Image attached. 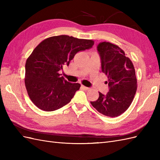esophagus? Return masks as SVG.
I'll use <instances>...</instances> for the list:
<instances>
[{"instance_id": "34e87169", "label": "esophagus", "mask_w": 160, "mask_h": 160, "mask_svg": "<svg viewBox=\"0 0 160 160\" xmlns=\"http://www.w3.org/2000/svg\"><path fill=\"white\" fill-rule=\"evenodd\" d=\"M81 88H82V89H83L85 91H88L89 89V88H87V87H85L84 85H81Z\"/></svg>"}]
</instances>
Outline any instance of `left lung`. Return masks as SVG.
Segmentation results:
<instances>
[{
    "label": "left lung",
    "mask_w": 160,
    "mask_h": 160,
    "mask_svg": "<svg viewBox=\"0 0 160 160\" xmlns=\"http://www.w3.org/2000/svg\"><path fill=\"white\" fill-rule=\"evenodd\" d=\"M101 60V71L108 75L109 91L99 92L93 107L105 116L115 118L123 113L132 104L137 91V78L132 61L118 45L102 42L98 46Z\"/></svg>",
    "instance_id": "1"
}]
</instances>
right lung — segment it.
<instances>
[{
  "instance_id": "add662e5",
  "label": "right lung",
  "mask_w": 160,
  "mask_h": 160,
  "mask_svg": "<svg viewBox=\"0 0 160 160\" xmlns=\"http://www.w3.org/2000/svg\"><path fill=\"white\" fill-rule=\"evenodd\" d=\"M93 45V40L59 35L45 38L35 47L26 61L25 83L38 109L52 111L70 102L81 85L69 83L59 71L69 65L76 53Z\"/></svg>"
}]
</instances>
